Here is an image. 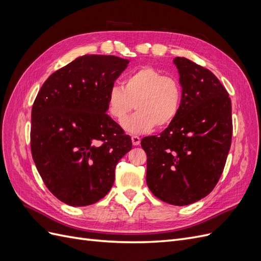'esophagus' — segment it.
Segmentation results:
<instances>
[{"instance_id":"esophagus-1","label":"esophagus","mask_w":261,"mask_h":261,"mask_svg":"<svg viewBox=\"0 0 261 261\" xmlns=\"http://www.w3.org/2000/svg\"><path fill=\"white\" fill-rule=\"evenodd\" d=\"M132 141H133L134 146H138L140 144V138L136 135H134V136H132Z\"/></svg>"}]
</instances>
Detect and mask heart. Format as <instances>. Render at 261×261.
I'll use <instances>...</instances> for the list:
<instances>
[{"label": "heart", "mask_w": 261, "mask_h": 261, "mask_svg": "<svg viewBox=\"0 0 261 261\" xmlns=\"http://www.w3.org/2000/svg\"><path fill=\"white\" fill-rule=\"evenodd\" d=\"M183 88L174 76L165 75L153 66H143L125 77L123 87L113 85L107 96L108 112L118 123L134 107L138 112L123 127L130 134H143L156 127H165L177 117Z\"/></svg>", "instance_id": "1"}]
</instances>
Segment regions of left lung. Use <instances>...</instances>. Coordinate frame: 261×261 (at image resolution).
Listing matches in <instances>:
<instances>
[{
  "mask_svg": "<svg viewBox=\"0 0 261 261\" xmlns=\"http://www.w3.org/2000/svg\"><path fill=\"white\" fill-rule=\"evenodd\" d=\"M173 62L183 88L180 111L159 136L141 139V147L151 193L186 206L209 195L222 175L232 140V105L209 69L185 58Z\"/></svg>",
  "mask_w": 261,
  "mask_h": 261,
  "instance_id": "obj_1",
  "label": "left lung"
}]
</instances>
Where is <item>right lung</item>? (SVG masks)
<instances>
[{
    "instance_id": "1",
    "label": "right lung",
    "mask_w": 261,
    "mask_h": 261,
    "mask_svg": "<svg viewBox=\"0 0 261 261\" xmlns=\"http://www.w3.org/2000/svg\"><path fill=\"white\" fill-rule=\"evenodd\" d=\"M128 60L87 54L54 72L31 110L30 146L37 170L58 199L89 206L110 192L132 139L106 112L110 88Z\"/></svg>"
}]
</instances>
